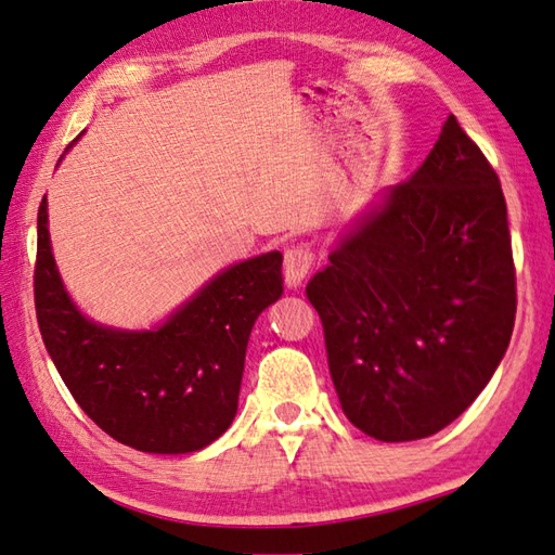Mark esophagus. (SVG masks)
<instances>
[{"instance_id": "34e87169", "label": "esophagus", "mask_w": 555, "mask_h": 555, "mask_svg": "<svg viewBox=\"0 0 555 555\" xmlns=\"http://www.w3.org/2000/svg\"><path fill=\"white\" fill-rule=\"evenodd\" d=\"M314 266V250L309 243H293L285 250V280L289 287L302 285V280L309 275Z\"/></svg>"}]
</instances>
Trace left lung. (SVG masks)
Wrapping results in <instances>:
<instances>
[{
    "instance_id": "obj_1",
    "label": "left lung",
    "mask_w": 555,
    "mask_h": 555,
    "mask_svg": "<svg viewBox=\"0 0 555 555\" xmlns=\"http://www.w3.org/2000/svg\"><path fill=\"white\" fill-rule=\"evenodd\" d=\"M307 297L341 410L373 439H426L485 390L509 346L517 285L500 178L453 114Z\"/></svg>"
}]
</instances>
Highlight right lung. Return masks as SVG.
Returning a JSON list of instances; mask_svg holds the SVG:
<instances>
[{"instance_id": "add662e5", "label": "right lung", "mask_w": 555, "mask_h": 555, "mask_svg": "<svg viewBox=\"0 0 555 555\" xmlns=\"http://www.w3.org/2000/svg\"><path fill=\"white\" fill-rule=\"evenodd\" d=\"M34 295L46 351L102 431L143 453H194L236 416L250 328L283 295V253L221 270L163 324L126 332L87 319L67 295L43 197Z\"/></svg>"}]
</instances>
